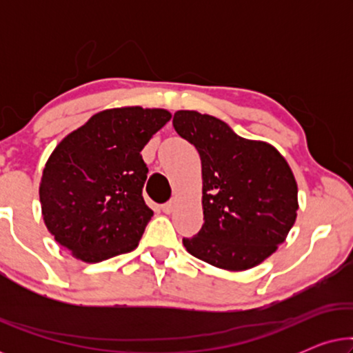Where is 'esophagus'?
<instances>
[{
    "instance_id": "34e87169",
    "label": "esophagus",
    "mask_w": 353,
    "mask_h": 353,
    "mask_svg": "<svg viewBox=\"0 0 353 353\" xmlns=\"http://www.w3.org/2000/svg\"><path fill=\"white\" fill-rule=\"evenodd\" d=\"M173 209H175V201H170V202H167V204L162 205L163 214H172Z\"/></svg>"
}]
</instances>
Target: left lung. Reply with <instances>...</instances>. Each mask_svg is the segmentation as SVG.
<instances>
[{"label": "left lung", "instance_id": "8db88e82", "mask_svg": "<svg viewBox=\"0 0 353 353\" xmlns=\"http://www.w3.org/2000/svg\"><path fill=\"white\" fill-rule=\"evenodd\" d=\"M173 127L202 163L204 225L183 245L228 272L257 267L276 252L297 219V181L270 143L236 134L220 119L178 110Z\"/></svg>", "mask_w": 353, "mask_h": 353}]
</instances>
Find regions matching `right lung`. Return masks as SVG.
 <instances>
[{"mask_svg":"<svg viewBox=\"0 0 353 353\" xmlns=\"http://www.w3.org/2000/svg\"><path fill=\"white\" fill-rule=\"evenodd\" d=\"M170 119L165 109H105L51 152L40 181L41 215L75 259L98 263L137 249L154 215L143 199L141 151Z\"/></svg>","mask_w":353,"mask_h":353,"instance_id":"1","label":"right lung"}]
</instances>
